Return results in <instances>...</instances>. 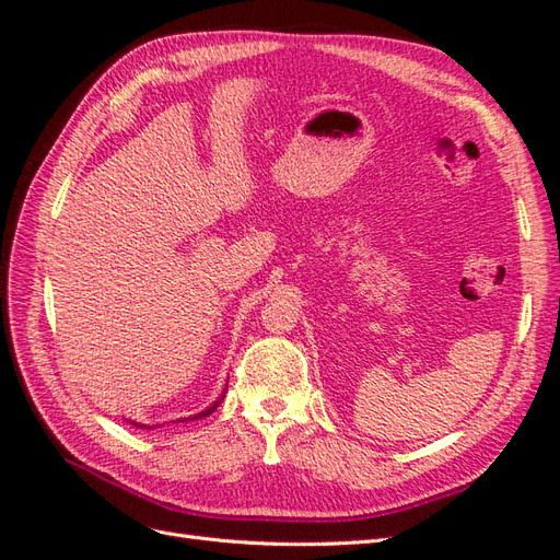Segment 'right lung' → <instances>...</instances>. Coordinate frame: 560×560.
Instances as JSON below:
<instances>
[{
    "mask_svg": "<svg viewBox=\"0 0 560 560\" xmlns=\"http://www.w3.org/2000/svg\"><path fill=\"white\" fill-rule=\"evenodd\" d=\"M219 404H222V399H219V401H214L212 406H208V409L206 411H202V413H198V416H194V420H198V418H206V416H210L214 409H217V406ZM184 420H189V418H184ZM184 420H179V422H184ZM135 425H138V422H135ZM138 428H147V425H138Z\"/></svg>",
    "mask_w": 560,
    "mask_h": 560,
    "instance_id": "right-lung-1",
    "label": "right lung"
}]
</instances>
